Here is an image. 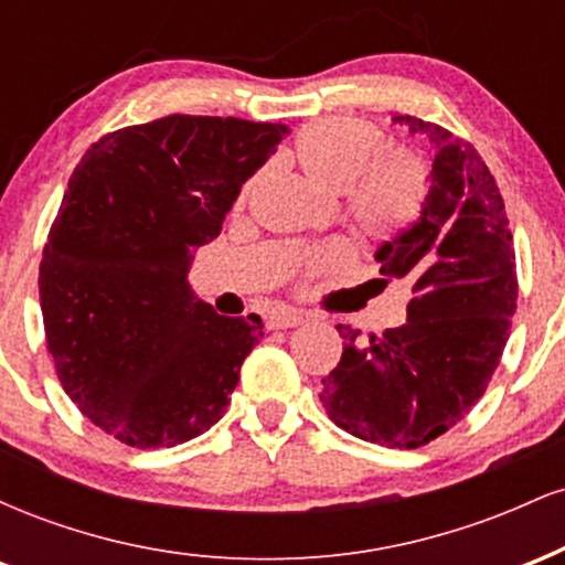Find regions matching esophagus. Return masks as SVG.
<instances>
[{
    "mask_svg": "<svg viewBox=\"0 0 565 565\" xmlns=\"http://www.w3.org/2000/svg\"><path fill=\"white\" fill-rule=\"evenodd\" d=\"M305 319H308V316H305L302 310L287 308V310H278V313L270 316L268 327L270 329H291V327H300V323H305Z\"/></svg>",
    "mask_w": 565,
    "mask_h": 565,
    "instance_id": "obj_1",
    "label": "esophagus"
}]
</instances>
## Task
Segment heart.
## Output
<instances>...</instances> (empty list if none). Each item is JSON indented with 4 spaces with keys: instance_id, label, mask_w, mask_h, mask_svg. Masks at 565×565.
Instances as JSON below:
<instances>
[{
    "instance_id": "obj_1",
    "label": "heart",
    "mask_w": 565,
    "mask_h": 565,
    "mask_svg": "<svg viewBox=\"0 0 565 565\" xmlns=\"http://www.w3.org/2000/svg\"><path fill=\"white\" fill-rule=\"evenodd\" d=\"M291 161L305 178L327 191H340L342 215L361 236L391 238L423 210L427 170L417 153L385 148L377 127L359 119H321L302 127L291 142ZM242 191V201L249 196ZM350 257L342 242L323 244L305 257V276L332 274Z\"/></svg>"
}]
</instances>
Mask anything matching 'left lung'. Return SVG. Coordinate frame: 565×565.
Segmentation results:
<instances>
[{"mask_svg":"<svg viewBox=\"0 0 565 565\" xmlns=\"http://www.w3.org/2000/svg\"><path fill=\"white\" fill-rule=\"evenodd\" d=\"M433 148L423 212L377 249L380 274L412 289L406 323L372 334L337 327L342 359L321 380L337 427L387 449L444 436L486 393L515 313L512 233L494 174L449 129L393 116Z\"/></svg>","mask_w":565,"mask_h":565,"instance_id":"8db88e82","label":"left lung"}]
</instances>
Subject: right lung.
Here are the masks:
<instances>
[{
    "instance_id": "add662e5",
    "label": "right lung",
    "mask_w": 565,
    "mask_h": 565,
    "mask_svg": "<svg viewBox=\"0 0 565 565\" xmlns=\"http://www.w3.org/2000/svg\"><path fill=\"white\" fill-rule=\"evenodd\" d=\"M284 125L164 116L106 135L68 180L39 265L63 391L135 449H170L223 417L260 316L231 319L188 284Z\"/></svg>"
}]
</instances>
